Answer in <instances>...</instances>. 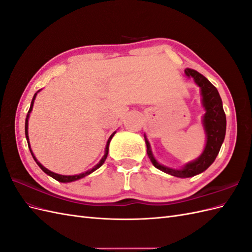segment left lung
<instances>
[{
	"label": "left lung",
	"mask_w": 252,
	"mask_h": 252,
	"mask_svg": "<svg viewBox=\"0 0 252 252\" xmlns=\"http://www.w3.org/2000/svg\"><path fill=\"white\" fill-rule=\"evenodd\" d=\"M186 75L188 77L194 79L197 86L201 88L203 96V106L205 107L206 113L204 115V126L207 134V142L205 149H204L201 157L194 162L187 164L183 169H172L161 165L154 158L150 150V145L148 140L145 137L146 145H147V155L151 163L160 171L166 174L173 175V176L187 178L192 177L200 174L208 168L215 161L216 157L218 156L221 145L223 143L226 128V118L223 107H222V101L219 95V92L210 81L194 69L187 68L185 69Z\"/></svg>",
	"instance_id": "left-lung-1"
}]
</instances>
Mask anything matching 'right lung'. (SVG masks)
Listing matches in <instances>:
<instances>
[{
    "mask_svg": "<svg viewBox=\"0 0 252 252\" xmlns=\"http://www.w3.org/2000/svg\"><path fill=\"white\" fill-rule=\"evenodd\" d=\"M35 96H36V93H35L34 94V96H33V99H32V102H31V106H30V109H29V112H28V116H27V118H26V126H25V132H26V137H27V140H28V145H29V148H30V151H31V155H32V157H33V159L35 160V162L37 163V165L43 169V172H45L47 175H49V176H51L52 178H55L56 180H58V181H61V183H71V181H74V180H77V179H80V178H83V177H85V176H87V175H89V174H91L92 172H94L95 169H97L99 166H102L103 165V163L105 162V160H106V158H107V155H108V146H109V143H110V139L113 138V136L115 135V133H113L112 135H110V137L108 138V140H107V144H106V149H105V155H104V157L102 158V160L99 161L97 164L93 167V168H91V169H89V171H87L86 173H83V174H79V175H75V176H64V175H59V174H56V173H52V172H50L49 169H47L46 167H44L42 164H40L39 162H37V160H36V158L34 157V155H33V153H32V150H31V147H30V144H29V136H28V118H29V114L31 113V110H32V107H33V103H34V98H35Z\"/></svg>",
    "mask_w": 252,
    "mask_h": 252,
    "instance_id": "1",
    "label": "right lung"
}]
</instances>
